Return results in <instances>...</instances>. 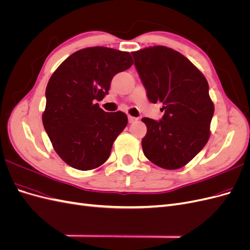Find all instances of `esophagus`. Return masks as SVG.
Wrapping results in <instances>:
<instances>
[{
    "mask_svg": "<svg viewBox=\"0 0 250 250\" xmlns=\"http://www.w3.org/2000/svg\"><path fill=\"white\" fill-rule=\"evenodd\" d=\"M135 121H138V118L132 117V116H128V122H129V123H134Z\"/></svg>",
    "mask_w": 250,
    "mask_h": 250,
    "instance_id": "obj_1",
    "label": "esophagus"
}]
</instances>
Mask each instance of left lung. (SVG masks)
I'll list each match as a JSON object with an SVG mask.
<instances>
[{
  "instance_id": "left-lung-1",
  "label": "left lung",
  "mask_w": 250,
  "mask_h": 250,
  "mask_svg": "<svg viewBox=\"0 0 250 250\" xmlns=\"http://www.w3.org/2000/svg\"><path fill=\"white\" fill-rule=\"evenodd\" d=\"M151 103L161 102V121L143 118V152L158 167H184L206 146L214 103L203 74L179 52L154 46L131 53Z\"/></svg>"
}]
</instances>
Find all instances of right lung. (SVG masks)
I'll list each match as a JSON object with an SVG mask.
<instances>
[{"mask_svg":"<svg viewBox=\"0 0 250 250\" xmlns=\"http://www.w3.org/2000/svg\"><path fill=\"white\" fill-rule=\"evenodd\" d=\"M132 63L128 52L92 47L73 53L52 74L42 124L56 153L72 168L93 170L107 161L128 119L122 111H104L96 101Z\"/></svg>","mask_w":250,"mask_h":250,"instance_id":"add662e5","label":"right lung"}]
</instances>
